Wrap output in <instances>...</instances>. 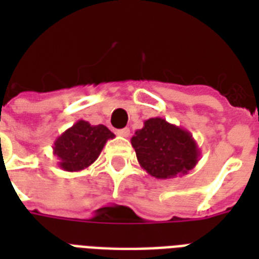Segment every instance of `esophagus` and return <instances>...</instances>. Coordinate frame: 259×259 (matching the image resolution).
I'll return each instance as SVG.
<instances>
[{
    "instance_id": "esophagus-1",
    "label": "esophagus",
    "mask_w": 259,
    "mask_h": 259,
    "mask_svg": "<svg viewBox=\"0 0 259 259\" xmlns=\"http://www.w3.org/2000/svg\"><path fill=\"white\" fill-rule=\"evenodd\" d=\"M119 136H122V137H129L130 136V129L129 127H123V129H119L117 132Z\"/></svg>"
}]
</instances>
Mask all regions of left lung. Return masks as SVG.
<instances>
[{"instance_id": "left-lung-1", "label": "left lung", "mask_w": 259, "mask_h": 259, "mask_svg": "<svg viewBox=\"0 0 259 259\" xmlns=\"http://www.w3.org/2000/svg\"><path fill=\"white\" fill-rule=\"evenodd\" d=\"M130 141L142 169L161 180L187 175L196 166L200 156L188 130L160 117L146 119Z\"/></svg>"}]
</instances>
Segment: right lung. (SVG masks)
Returning <instances> with one entry per match:
<instances>
[{
    "mask_svg": "<svg viewBox=\"0 0 259 259\" xmlns=\"http://www.w3.org/2000/svg\"><path fill=\"white\" fill-rule=\"evenodd\" d=\"M115 137L105 125H91L79 119L54 142V154L58 165L67 172H79L89 168L101 154L109 140Z\"/></svg>",
    "mask_w": 259,
    "mask_h": 259,
    "instance_id": "right-lung-1",
    "label": "right lung"
}]
</instances>
